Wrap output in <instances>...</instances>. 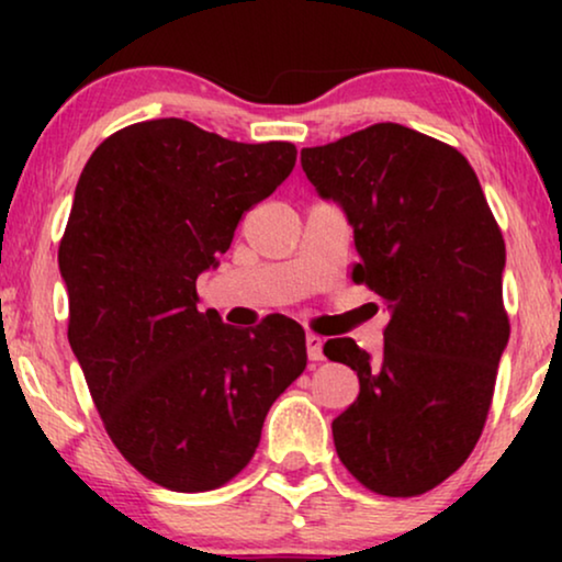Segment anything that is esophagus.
I'll list each match as a JSON object with an SVG mask.
<instances>
[{
  "label": "esophagus",
  "instance_id": "1",
  "mask_svg": "<svg viewBox=\"0 0 562 562\" xmlns=\"http://www.w3.org/2000/svg\"><path fill=\"white\" fill-rule=\"evenodd\" d=\"M306 356H310L312 363H319L325 360V352H322V337L319 335H306Z\"/></svg>",
  "mask_w": 562,
  "mask_h": 562
}]
</instances>
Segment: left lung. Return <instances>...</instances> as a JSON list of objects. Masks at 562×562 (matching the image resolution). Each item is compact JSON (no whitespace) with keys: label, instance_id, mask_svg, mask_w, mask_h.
<instances>
[{"label":"left lung","instance_id":"obj_1","mask_svg":"<svg viewBox=\"0 0 562 562\" xmlns=\"http://www.w3.org/2000/svg\"><path fill=\"white\" fill-rule=\"evenodd\" d=\"M302 168L348 214L352 281L389 312L379 358L325 342L360 381L333 422L337 456L373 494H427L471 456L494 398L509 342L502 229L463 153L396 122L304 148Z\"/></svg>","mask_w":562,"mask_h":562}]
</instances>
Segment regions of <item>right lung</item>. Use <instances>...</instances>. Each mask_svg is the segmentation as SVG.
<instances>
[{
	"instance_id": "add662e5",
	"label": "right lung",
	"mask_w": 562,
	"mask_h": 562,
	"mask_svg": "<svg viewBox=\"0 0 562 562\" xmlns=\"http://www.w3.org/2000/svg\"><path fill=\"white\" fill-rule=\"evenodd\" d=\"M294 164V143H235L166 117L106 137L76 183L58 248L68 342L114 448L158 486L233 481L306 368L294 319L237 329L196 310L199 273Z\"/></svg>"
}]
</instances>
